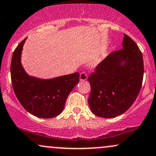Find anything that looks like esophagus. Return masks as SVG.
<instances>
[{"label": "esophagus", "instance_id": "obj_1", "mask_svg": "<svg viewBox=\"0 0 156 156\" xmlns=\"http://www.w3.org/2000/svg\"><path fill=\"white\" fill-rule=\"evenodd\" d=\"M87 79V73H85V72L80 73V80H81V81H83V80H86Z\"/></svg>", "mask_w": 156, "mask_h": 156}]
</instances>
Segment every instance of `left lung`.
Instances as JSON below:
<instances>
[{
  "mask_svg": "<svg viewBox=\"0 0 156 156\" xmlns=\"http://www.w3.org/2000/svg\"><path fill=\"white\" fill-rule=\"evenodd\" d=\"M122 45V48L101 61L88 78L89 105L98 117L112 118L123 114L140 92L144 76L142 53L125 34Z\"/></svg>",
  "mask_w": 156,
  "mask_h": 156,
  "instance_id": "obj_1",
  "label": "left lung"
}]
</instances>
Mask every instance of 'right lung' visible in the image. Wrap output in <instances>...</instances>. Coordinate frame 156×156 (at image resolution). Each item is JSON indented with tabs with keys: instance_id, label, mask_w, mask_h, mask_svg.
I'll return each instance as SVG.
<instances>
[{
	"instance_id": "add662e5",
	"label": "right lung",
	"mask_w": 156,
	"mask_h": 156,
	"mask_svg": "<svg viewBox=\"0 0 156 156\" xmlns=\"http://www.w3.org/2000/svg\"><path fill=\"white\" fill-rule=\"evenodd\" d=\"M25 38L15 48L11 62V79L17 100L28 112L37 117L52 118L62 112L69 94L79 82L78 73L49 80L28 76L21 65Z\"/></svg>"
}]
</instances>
